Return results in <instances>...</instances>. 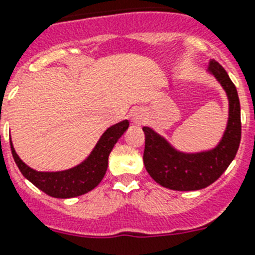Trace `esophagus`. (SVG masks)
<instances>
[{
    "instance_id": "obj_1",
    "label": "esophagus",
    "mask_w": 255,
    "mask_h": 255,
    "mask_svg": "<svg viewBox=\"0 0 255 255\" xmlns=\"http://www.w3.org/2000/svg\"><path fill=\"white\" fill-rule=\"evenodd\" d=\"M132 119H133L134 123H138V122H141V119H142V117H141L140 113H134L133 117H132Z\"/></svg>"
}]
</instances>
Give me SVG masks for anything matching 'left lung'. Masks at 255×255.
Returning <instances> with one entry per match:
<instances>
[{
  "instance_id": "obj_1",
  "label": "left lung",
  "mask_w": 255,
  "mask_h": 255,
  "mask_svg": "<svg viewBox=\"0 0 255 255\" xmlns=\"http://www.w3.org/2000/svg\"><path fill=\"white\" fill-rule=\"evenodd\" d=\"M211 74L220 81L230 100V118L226 133L215 149L205 153L185 154L176 151L153 129L144 127V164L159 185L174 190H198L218 180L233 158L241 141L240 101L236 87L219 62L211 61Z\"/></svg>"
}]
</instances>
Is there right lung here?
Here are the masks:
<instances>
[{"label": "right lung", "mask_w": 255, "mask_h": 255, "mask_svg": "<svg viewBox=\"0 0 255 255\" xmlns=\"http://www.w3.org/2000/svg\"><path fill=\"white\" fill-rule=\"evenodd\" d=\"M128 127V121H123L110 127L102 134V137L100 138L87 160L71 170L59 172H38L32 170L27 164L23 163V160L15 153L11 141L10 146L15 163L25 179H28L33 185L48 196L55 198H71L88 193L101 183L108 170L109 154Z\"/></svg>", "instance_id": "right-lung-1"}]
</instances>
